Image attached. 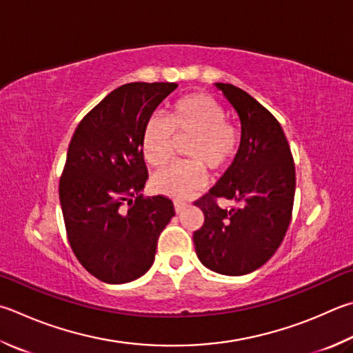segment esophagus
Returning <instances> with one entry per match:
<instances>
[{"label": "esophagus", "instance_id": "esophagus-1", "mask_svg": "<svg viewBox=\"0 0 353 353\" xmlns=\"http://www.w3.org/2000/svg\"><path fill=\"white\" fill-rule=\"evenodd\" d=\"M187 207V203H185L183 201H174V210L176 213H181V211Z\"/></svg>", "mask_w": 353, "mask_h": 353}]
</instances>
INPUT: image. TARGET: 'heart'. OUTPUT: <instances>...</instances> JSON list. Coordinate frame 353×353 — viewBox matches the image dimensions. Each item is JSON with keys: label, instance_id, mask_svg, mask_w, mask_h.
I'll use <instances>...</instances> for the list:
<instances>
[{"label": "heart", "instance_id": "b5f03b06", "mask_svg": "<svg viewBox=\"0 0 353 353\" xmlns=\"http://www.w3.org/2000/svg\"><path fill=\"white\" fill-rule=\"evenodd\" d=\"M227 114L217 100L203 92L188 94L177 100L166 114V120L152 117L145 126L142 151L154 168L170 162L176 139L190 142L185 154L190 162L171 165L152 176V187L160 194L187 197L202 188L211 171L223 170L239 148V132L225 120Z\"/></svg>", "mask_w": 353, "mask_h": 353}]
</instances>
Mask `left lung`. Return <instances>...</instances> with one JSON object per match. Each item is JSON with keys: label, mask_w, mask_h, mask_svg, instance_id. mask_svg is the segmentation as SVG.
<instances>
[{"label": "left lung", "mask_w": 353, "mask_h": 353, "mask_svg": "<svg viewBox=\"0 0 353 353\" xmlns=\"http://www.w3.org/2000/svg\"><path fill=\"white\" fill-rule=\"evenodd\" d=\"M241 120V145L230 168L196 207L205 216L194 232L197 258L228 276L254 272L272 258L292 221L294 162L279 121L258 100L228 83H216ZM240 203L230 210L215 201Z\"/></svg>", "instance_id": "1"}]
</instances>
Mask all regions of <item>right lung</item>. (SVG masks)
Wrapping results in <instances>:
<instances>
[{"label": "right lung", "mask_w": 353, "mask_h": 353, "mask_svg": "<svg viewBox=\"0 0 353 353\" xmlns=\"http://www.w3.org/2000/svg\"><path fill=\"white\" fill-rule=\"evenodd\" d=\"M176 88L126 83L92 108L70 139L59 188L68 241L80 264L103 283L143 276L174 216L171 199L140 191L148 181L145 126Z\"/></svg>", "instance_id": "right-lung-1"}]
</instances>
